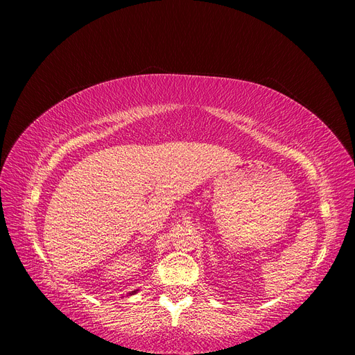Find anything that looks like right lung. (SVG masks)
<instances>
[{
  "label": "right lung",
  "instance_id": "obj_1",
  "mask_svg": "<svg viewBox=\"0 0 355 355\" xmlns=\"http://www.w3.org/2000/svg\"><path fill=\"white\" fill-rule=\"evenodd\" d=\"M133 293H136V290H135V292H132V293H128V295H133Z\"/></svg>",
  "mask_w": 355,
  "mask_h": 355
}]
</instances>
